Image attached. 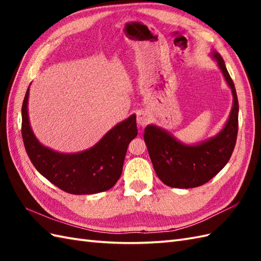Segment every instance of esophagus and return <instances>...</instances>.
Here are the masks:
<instances>
[{
    "label": "esophagus",
    "mask_w": 261,
    "mask_h": 261,
    "mask_svg": "<svg viewBox=\"0 0 261 261\" xmlns=\"http://www.w3.org/2000/svg\"><path fill=\"white\" fill-rule=\"evenodd\" d=\"M150 118H149V114L145 111H139V112L137 113V122L139 123L140 125H146Z\"/></svg>",
    "instance_id": "obj_1"
}]
</instances>
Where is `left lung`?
Wrapping results in <instances>:
<instances>
[{"instance_id":"8db88e82","label":"left lung","mask_w":261,"mask_h":261,"mask_svg":"<svg viewBox=\"0 0 261 261\" xmlns=\"http://www.w3.org/2000/svg\"><path fill=\"white\" fill-rule=\"evenodd\" d=\"M220 69L233 94V107L224 129L220 134L196 146H186L156 125L145 127L143 139L159 179L176 188L201 186L222 169L229 162L238 136L239 103L233 81L226 70L223 58L213 54Z\"/></svg>"}]
</instances>
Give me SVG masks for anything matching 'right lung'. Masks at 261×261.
Segmentation results:
<instances>
[{"label":"right lung","mask_w":261,"mask_h":261,"mask_svg":"<svg viewBox=\"0 0 261 261\" xmlns=\"http://www.w3.org/2000/svg\"><path fill=\"white\" fill-rule=\"evenodd\" d=\"M29 88L22 103L21 134L32 165L60 190L75 195L95 194L115 185L123 168L127 146L138 135L136 115L110 130L88 150L64 154L40 145L33 136L28 118Z\"/></svg>","instance_id":"add662e5"}]
</instances>
